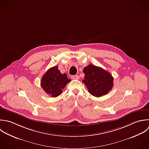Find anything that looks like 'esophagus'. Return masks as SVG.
<instances>
[{
    "label": "esophagus",
    "instance_id": "obj_1",
    "mask_svg": "<svg viewBox=\"0 0 149 149\" xmlns=\"http://www.w3.org/2000/svg\"><path fill=\"white\" fill-rule=\"evenodd\" d=\"M71 78L72 79H79V77L77 75H72L71 77Z\"/></svg>",
    "mask_w": 149,
    "mask_h": 149
}]
</instances>
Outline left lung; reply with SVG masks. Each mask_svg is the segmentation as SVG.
Segmentation results:
<instances>
[{
  "label": "left lung",
  "instance_id": "1",
  "mask_svg": "<svg viewBox=\"0 0 149 149\" xmlns=\"http://www.w3.org/2000/svg\"><path fill=\"white\" fill-rule=\"evenodd\" d=\"M83 71L85 77L82 81L92 95L100 97L111 90L114 79L110 72L91 64L84 67Z\"/></svg>",
  "mask_w": 149,
  "mask_h": 149
}]
</instances>
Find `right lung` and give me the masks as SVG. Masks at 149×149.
<instances>
[{"mask_svg":"<svg viewBox=\"0 0 149 149\" xmlns=\"http://www.w3.org/2000/svg\"><path fill=\"white\" fill-rule=\"evenodd\" d=\"M71 80L66 74H61L58 67L50 68L42 78L40 85L44 91L51 97H56L61 94L63 89Z\"/></svg>","mask_w":149,"mask_h":149,"instance_id":"add662e5","label":"right lung"}]
</instances>
